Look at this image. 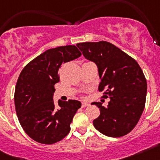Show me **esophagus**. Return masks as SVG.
<instances>
[{"label": "esophagus", "mask_w": 160, "mask_h": 160, "mask_svg": "<svg viewBox=\"0 0 160 160\" xmlns=\"http://www.w3.org/2000/svg\"><path fill=\"white\" fill-rule=\"evenodd\" d=\"M89 105H90V104H89V103H87V102H82V107H88Z\"/></svg>", "instance_id": "34e87169"}]
</instances>
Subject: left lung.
Wrapping results in <instances>:
<instances>
[{"instance_id": "left-lung-1", "label": "left lung", "mask_w": 160, "mask_h": 160, "mask_svg": "<svg viewBox=\"0 0 160 160\" xmlns=\"http://www.w3.org/2000/svg\"><path fill=\"white\" fill-rule=\"evenodd\" d=\"M87 60L96 64L101 82L98 90H105L109 98L107 107L94 102L100 115L93 121L94 127L109 137H121L133 130L144 110L147 80L136 61L119 48L101 41L77 44Z\"/></svg>"}]
</instances>
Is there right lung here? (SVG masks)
I'll return each mask as SVG.
<instances>
[{
	"mask_svg": "<svg viewBox=\"0 0 160 160\" xmlns=\"http://www.w3.org/2000/svg\"><path fill=\"white\" fill-rule=\"evenodd\" d=\"M75 46L47 49L24 67L17 82L14 102L19 122L25 133L36 142L53 144L70 131L73 115L82 106L78 100L53 102L54 85L59 82L62 64L78 58Z\"/></svg>",
	"mask_w": 160,
	"mask_h": 160,
	"instance_id": "1",
	"label": "right lung"
}]
</instances>
